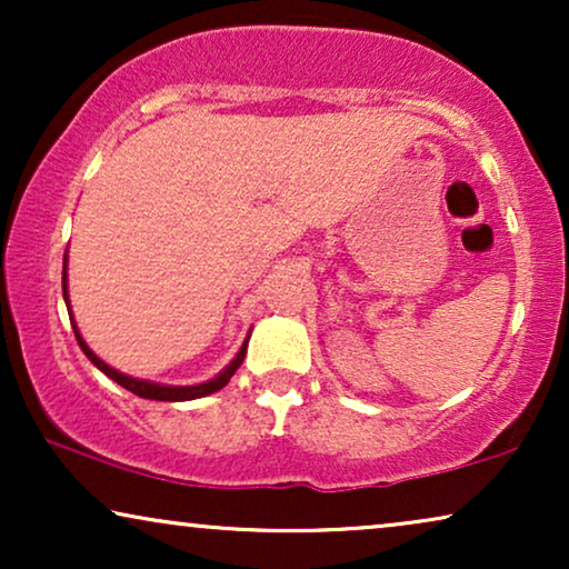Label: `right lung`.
<instances>
[{"mask_svg": "<svg viewBox=\"0 0 569 569\" xmlns=\"http://www.w3.org/2000/svg\"><path fill=\"white\" fill-rule=\"evenodd\" d=\"M61 290H64V302H67V310L72 313V308H69V295H67V253H64V271H61ZM72 329H74V337H77V345L84 355H88V360L96 365L100 372H106L108 378L116 380V383L127 388V391L142 396V399H152V401H191V399H201V396H209L214 391H220L222 386H228V380L236 376V370L240 368V362H243L246 357V347H248V337L243 341V347L238 349L236 360H232L228 368H224L220 376H214L212 380H207V383H199V386H162V383H152V380H142V378H131V376H123V372L113 370L111 365H106L100 357L92 352V349L84 345L82 333L77 331V323L72 321Z\"/></svg>", "mask_w": 569, "mask_h": 569, "instance_id": "right-lung-1", "label": "right lung"}]
</instances>
